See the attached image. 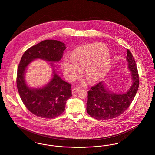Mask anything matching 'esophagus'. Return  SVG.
Instances as JSON below:
<instances>
[{
    "mask_svg": "<svg viewBox=\"0 0 155 155\" xmlns=\"http://www.w3.org/2000/svg\"><path fill=\"white\" fill-rule=\"evenodd\" d=\"M79 89H80L79 88H74L72 89V90H71V92H72V94H74L76 93L77 92H78V91H79Z\"/></svg>",
    "mask_w": 155,
    "mask_h": 155,
    "instance_id": "34e87169",
    "label": "esophagus"
}]
</instances>
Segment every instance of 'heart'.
<instances>
[{"instance_id":"heart-1","label":"heart","mask_w":155,"mask_h":155,"mask_svg":"<svg viewBox=\"0 0 155 155\" xmlns=\"http://www.w3.org/2000/svg\"><path fill=\"white\" fill-rule=\"evenodd\" d=\"M110 54L104 45L95 43L79 47L71 54V60L61 63L62 70L69 81L74 79L84 68V74L89 82L100 80L106 73L110 63Z\"/></svg>"}]
</instances>
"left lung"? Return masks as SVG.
Instances as JSON below:
<instances>
[{"mask_svg":"<svg viewBox=\"0 0 155 155\" xmlns=\"http://www.w3.org/2000/svg\"><path fill=\"white\" fill-rule=\"evenodd\" d=\"M127 60L131 71L133 84L124 94H115L105 88L103 82H99L88 91L87 111L98 120L116 117L126 110L133 101L139 87V76L135 61L131 51L127 49Z\"/></svg>","mask_w":155,"mask_h":155,"instance_id":"1","label":"left lung"}]
</instances>
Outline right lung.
<instances>
[{
    "instance_id": "add662e5",
    "label": "right lung",
    "mask_w": 155,
    "mask_h": 155,
    "mask_svg": "<svg viewBox=\"0 0 155 155\" xmlns=\"http://www.w3.org/2000/svg\"><path fill=\"white\" fill-rule=\"evenodd\" d=\"M66 45L56 40H45L25 51L19 63L17 86L26 108L42 117L55 118L65 110L66 101L71 96V85L64 81L53 69L51 81L42 88H30L25 82L26 67L36 59L58 62L63 57ZM53 65V63H51Z\"/></svg>"
}]
</instances>
